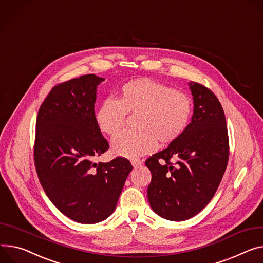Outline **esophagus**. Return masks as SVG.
Listing matches in <instances>:
<instances>
[{"label":"esophagus","instance_id":"esophagus-1","mask_svg":"<svg viewBox=\"0 0 263 263\" xmlns=\"http://www.w3.org/2000/svg\"><path fill=\"white\" fill-rule=\"evenodd\" d=\"M130 162H132V164H133V166H134V167H138V166H140L141 164L143 163V162H142V160H141V159H138V158H136V159H132V160H130Z\"/></svg>","mask_w":263,"mask_h":263}]
</instances>
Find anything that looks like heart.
<instances>
[{"label":"heart","mask_w":263,"mask_h":263,"mask_svg":"<svg viewBox=\"0 0 263 263\" xmlns=\"http://www.w3.org/2000/svg\"><path fill=\"white\" fill-rule=\"evenodd\" d=\"M127 114L136 117L137 130L117 135L114 154L135 158L154 152L157 141L171 143L186 129L192 116V100L182 92L149 79L124 84L118 100L107 98L100 105L96 121L103 133L114 136L125 125Z\"/></svg>","instance_id":"1"}]
</instances>
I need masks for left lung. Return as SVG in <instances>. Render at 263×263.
<instances>
[{"label":"left lung","instance_id":"obj_1","mask_svg":"<svg viewBox=\"0 0 263 263\" xmlns=\"http://www.w3.org/2000/svg\"><path fill=\"white\" fill-rule=\"evenodd\" d=\"M194 115L184 133L167 148L145 161L152 173L147 187L153 211L167 220H187L214 197L227 170L230 144L226 115L215 93L191 82ZM176 157L177 162L170 160Z\"/></svg>","mask_w":263,"mask_h":263}]
</instances>
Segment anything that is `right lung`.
<instances>
[{
    "mask_svg": "<svg viewBox=\"0 0 263 263\" xmlns=\"http://www.w3.org/2000/svg\"><path fill=\"white\" fill-rule=\"evenodd\" d=\"M102 81L91 73L53 86L35 122L33 157L40 182L60 212L84 224L114 213L133 170L123 157L107 163L93 161L109 148L95 116Z\"/></svg>",
    "mask_w": 263,
    "mask_h": 263,
    "instance_id": "1",
    "label": "right lung"
}]
</instances>
